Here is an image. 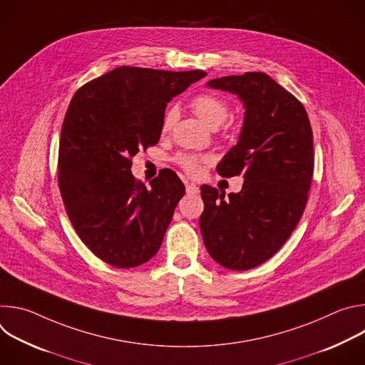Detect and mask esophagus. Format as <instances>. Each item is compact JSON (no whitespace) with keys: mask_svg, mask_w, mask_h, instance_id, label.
I'll list each match as a JSON object with an SVG mask.
<instances>
[{"mask_svg":"<svg viewBox=\"0 0 365 365\" xmlns=\"http://www.w3.org/2000/svg\"><path fill=\"white\" fill-rule=\"evenodd\" d=\"M186 193L189 195H197L199 193V187L193 183H186Z\"/></svg>","mask_w":365,"mask_h":365,"instance_id":"obj_1","label":"esophagus"}]
</instances>
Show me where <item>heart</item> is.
Segmentation results:
<instances>
[{"instance_id": "obj_1", "label": "heart", "mask_w": 365, "mask_h": 365, "mask_svg": "<svg viewBox=\"0 0 365 365\" xmlns=\"http://www.w3.org/2000/svg\"><path fill=\"white\" fill-rule=\"evenodd\" d=\"M190 107L195 111V114L210 128H217L230 115V103L227 102V99H224L220 95L210 93V92H203V93L196 95L190 101ZM176 120H178L176 108H169L165 113L163 120H162V133L168 134L173 128ZM228 128L230 127H227L225 131H228ZM175 162L186 175L195 178V176L200 175L205 165L210 163V159H207L206 155L182 153V154L176 155Z\"/></svg>"}]
</instances>
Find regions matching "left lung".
Segmentation results:
<instances>
[{
    "mask_svg": "<svg viewBox=\"0 0 365 365\" xmlns=\"http://www.w3.org/2000/svg\"><path fill=\"white\" fill-rule=\"evenodd\" d=\"M207 86L238 95L245 106L240 140L217 168L220 176H242L244 183L227 200L202 185L199 227L215 262L244 272L272 258L299 224L314 176V134L302 102L263 72Z\"/></svg>",
    "mask_w": 365,
    "mask_h": 365,
    "instance_id": "1",
    "label": "left lung"
}]
</instances>
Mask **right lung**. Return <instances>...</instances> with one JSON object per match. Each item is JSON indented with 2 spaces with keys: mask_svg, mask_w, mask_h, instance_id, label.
Instances as JSON below:
<instances>
[{
  "mask_svg": "<svg viewBox=\"0 0 365 365\" xmlns=\"http://www.w3.org/2000/svg\"><path fill=\"white\" fill-rule=\"evenodd\" d=\"M203 76L120 66L73 95L62 124L58 183L76 234L107 264L137 267L159 251L185 185L163 169L145 186L131 175V159L159 143L168 102Z\"/></svg>",
  "mask_w": 365,
  "mask_h": 365,
  "instance_id": "1",
  "label": "right lung"
}]
</instances>
